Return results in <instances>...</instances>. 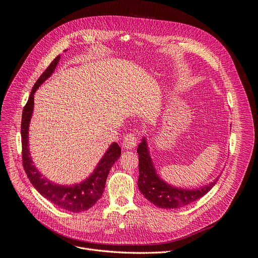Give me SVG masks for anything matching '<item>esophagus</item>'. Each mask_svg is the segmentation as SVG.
Here are the masks:
<instances>
[{
    "instance_id": "esophagus-1",
    "label": "esophagus",
    "mask_w": 258,
    "mask_h": 258,
    "mask_svg": "<svg viewBox=\"0 0 258 258\" xmlns=\"http://www.w3.org/2000/svg\"><path fill=\"white\" fill-rule=\"evenodd\" d=\"M136 145H137L136 135L132 133L126 134L123 138V141H122V147L125 148V150H132V148H134Z\"/></svg>"
}]
</instances>
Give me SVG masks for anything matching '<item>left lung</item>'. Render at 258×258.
I'll list each match as a JSON object with an SVG mask.
<instances>
[{"label":"left lung","mask_w":258,"mask_h":258,"mask_svg":"<svg viewBox=\"0 0 258 258\" xmlns=\"http://www.w3.org/2000/svg\"><path fill=\"white\" fill-rule=\"evenodd\" d=\"M137 153L139 155L138 187L145 199L159 208L175 209L190 204L204 197L219 180L215 179L209 185L198 189L177 188L165 183L157 174L145 137L138 145Z\"/></svg>","instance_id":"8db88e82"}]
</instances>
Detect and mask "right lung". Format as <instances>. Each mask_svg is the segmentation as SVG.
I'll return each instance as SVG.
<instances>
[{"label":"right lung","instance_id":"add662e5","mask_svg":"<svg viewBox=\"0 0 258 258\" xmlns=\"http://www.w3.org/2000/svg\"><path fill=\"white\" fill-rule=\"evenodd\" d=\"M59 59L60 55L54 58L45 72L39 76L31 90L29 99L23 110L21 124L23 166L27 177H28L34 188L44 198L50 201L52 204L70 212H81L93 207L95 203H97V201L101 198L107 174L110 172L113 164L119 159L121 155V148L116 142H113L90 177L79 184H74L71 186H63L50 182L43 177L35 165H33V161L31 160L29 152L28 133L34 105V93L38 87L52 75Z\"/></svg>","mask_w":258,"mask_h":258}]
</instances>
